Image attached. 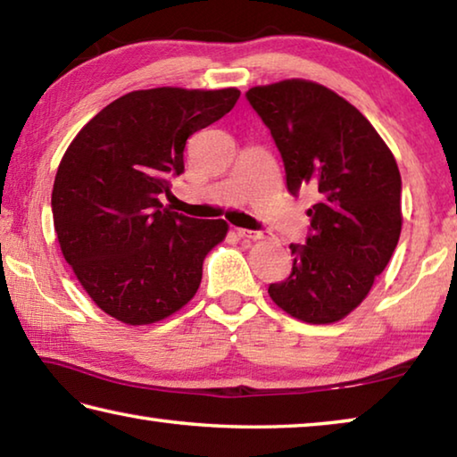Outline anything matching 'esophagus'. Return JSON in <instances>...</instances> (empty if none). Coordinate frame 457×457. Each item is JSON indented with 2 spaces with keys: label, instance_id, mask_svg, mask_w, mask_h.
<instances>
[{
  "label": "esophagus",
  "instance_id": "esophagus-1",
  "mask_svg": "<svg viewBox=\"0 0 457 457\" xmlns=\"http://www.w3.org/2000/svg\"><path fill=\"white\" fill-rule=\"evenodd\" d=\"M237 236L244 237V239H262V237H264V231H252V229L239 228L237 229Z\"/></svg>",
  "mask_w": 457,
  "mask_h": 457
}]
</instances>
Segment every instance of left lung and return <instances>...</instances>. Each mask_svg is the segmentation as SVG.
<instances>
[{
    "mask_svg": "<svg viewBox=\"0 0 457 457\" xmlns=\"http://www.w3.org/2000/svg\"><path fill=\"white\" fill-rule=\"evenodd\" d=\"M282 154L292 195L312 189L304 244H290L292 272L268 294L294 319H345L370 290L401 234V175L373 125L337 92L284 80L245 92Z\"/></svg>",
    "mask_w": 457,
    "mask_h": 457,
    "instance_id": "left-lung-1",
    "label": "left lung"
}]
</instances>
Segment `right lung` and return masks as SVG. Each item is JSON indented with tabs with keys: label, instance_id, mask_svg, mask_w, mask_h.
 <instances>
[{
	"label": "right lung",
	"instance_id": "add662e5",
	"mask_svg": "<svg viewBox=\"0 0 457 457\" xmlns=\"http://www.w3.org/2000/svg\"><path fill=\"white\" fill-rule=\"evenodd\" d=\"M237 88L135 90L84 125L60 161L52 215L62 253L98 308L125 324L167 319L195 296L223 220L167 210L187 138L228 114Z\"/></svg>",
	"mask_w": 457,
	"mask_h": 457
}]
</instances>
